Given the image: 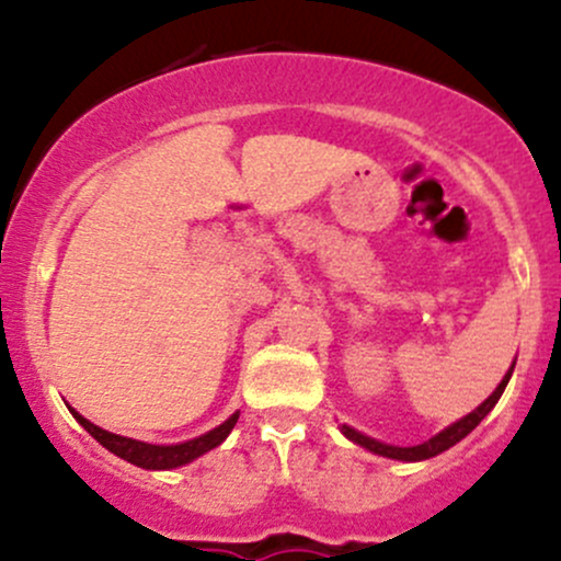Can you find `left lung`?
Here are the masks:
<instances>
[{
  "label": "left lung",
  "instance_id": "left-lung-1",
  "mask_svg": "<svg viewBox=\"0 0 561 561\" xmlns=\"http://www.w3.org/2000/svg\"><path fill=\"white\" fill-rule=\"evenodd\" d=\"M511 373H513V367L507 369V375H505V378H502V383L496 386V389H494V394L489 397V400L483 402V405H478L476 410H472V413H467L465 419H461V421H456V424L448 426V430H443L440 435H435V437H432V440L421 443V446H410V448H400V446H386V443H378V440H373V437L362 435V432L351 430V426H345V424H343V435L348 437V440H354V443H359V446H365L367 451H373V454H380V456H389V459H402V461H421V459H432V456H437V454L448 451V448L456 446V443H459L461 437H467V435H470V432L476 430V426L481 424L483 419H486V415H489V410H492V408L496 405V400H500V397H502V391H505L507 380H511Z\"/></svg>",
  "mask_w": 561,
  "mask_h": 561
}]
</instances>
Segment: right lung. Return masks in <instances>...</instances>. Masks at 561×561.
Wrapping results in <instances>:
<instances>
[{
	"label": "right lung",
	"instance_id": "obj_1",
	"mask_svg": "<svg viewBox=\"0 0 561 561\" xmlns=\"http://www.w3.org/2000/svg\"><path fill=\"white\" fill-rule=\"evenodd\" d=\"M72 415L80 421V426H83V430L89 432L96 443H102L107 451L121 456V459L131 461V465H137V467H146V470H172V467L188 465V461H194L196 456H202V454L210 451V448L221 446V443L227 440L229 432H232V426L238 424L240 413H234L232 419H227L221 426H216V430L207 432V435L194 437V440L181 443V446H148V443L131 440V437H121V435H113V432L100 430V426H94L89 419H83L80 413H75V410H72Z\"/></svg>",
	"mask_w": 561,
	"mask_h": 561
}]
</instances>
